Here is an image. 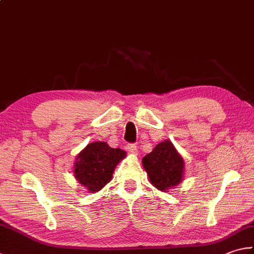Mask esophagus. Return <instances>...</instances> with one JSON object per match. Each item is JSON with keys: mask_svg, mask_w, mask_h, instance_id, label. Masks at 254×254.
Instances as JSON below:
<instances>
[{"mask_svg": "<svg viewBox=\"0 0 254 254\" xmlns=\"http://www.w3.org/2000/svg\"><path fill=\"white\" fill-rule=\"evenodd\" d=\"M128 150L133 155H138V147L135 145V143H129Z\"/></svg>", "mask_w": 254, "mask_h": 254, "instance_id": "esophagus-1", "label": "esophagus"}]
</instances>
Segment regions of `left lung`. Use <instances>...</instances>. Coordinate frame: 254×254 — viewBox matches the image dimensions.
I'll use <instances>...</instances> for the list:
<instances>
[{
  "mask_svg": "<svg viewBox=\"0 0 254 254\" xmlns=\"http://www.w3.org/2000/svg\"><path fill=\"white\" fill-rule=\"evenodd\" d=\"M141 162L150 184L162 192H168L183 183L185 160L168 139L158 143Z\"/></svg>",
  "mask_w": 254,
  "mask_h": 254,
  "instance_id": "left-lung-1",
  "label": "left lung"
}]
</instances>
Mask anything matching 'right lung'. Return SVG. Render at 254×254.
I'll use <instances>...</instances> for the list:
<instances>
[{
  "instance_id": "right-lung-1",
  "label": "right lung",
  "mask_w": 254,
  "mask_h": 254,
  "mask_svg": "<svg viewBox=\"0 0 254 254\" xmlns=\"http://www.w3.org/2000/svg\"><path fill=\"white\" fill-rule=\"evenodd\" d=\"M126 155L125 150L115 149L107 142H90L75 158V178L88 192H97L112 180L115 168Z\"/></svg>"
}]
</instances>
